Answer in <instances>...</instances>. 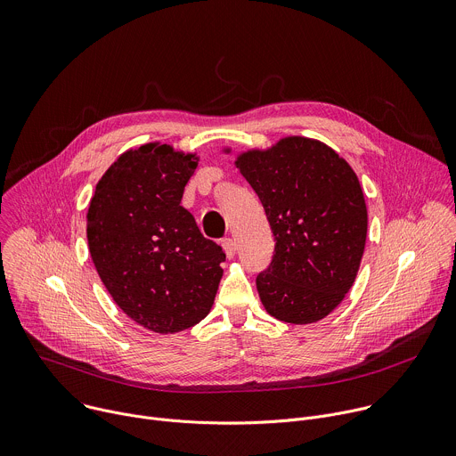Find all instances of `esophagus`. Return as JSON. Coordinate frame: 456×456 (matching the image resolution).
I'll list each match as a JSON object with an SVG mask.
<instances>
[{
  "mask_svg": "<svg viewBox=\"0 0 456 456\" xmlns=\"http://www.w3.org/2000/svg\"><path fill=\"white\" fill-rule=\"evenodd\" d=\"M221 246H223L226 256H228V258H233V255H235V242H233V239H230V237L223 239V240H221Z\"/></svg>",
  "mask_w": 456,
  "mask_h": 456,
  "instance_id": "obj_1",
  "label": "esophagus"
}]
</instances>
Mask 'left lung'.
I'll return each mask as SVG.
<instances>
[{"label": "left lung", "mask_w": 456, "mask_h": 456, "mask_svg": "<svg viewBox=\"0 0 456 456\" xmlns=\"http://www.w3.org/2000/svg\"><path fill=\"white\" fill-rule=\"evenodd\" d=\"M237 167L275 237V253L256 275L265 311L295 325L325 318L352 288L365 251L369 217L357 175L330 147L300 136L249 151Z\"/></svg>", "instance_id": "1"}]
</instances>
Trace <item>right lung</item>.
<instances>
[{
  "label": "right lung",
  "instance_id": "add662e5",
  "mask_svg": "<svg viewBox=\"0 0 456 456\" xmlns=\"http://www.w3.org/2000/svg\"><path fill=\"white\" fill-rule=\"evenodd\" d=\"M198 161L170 145L124 152L97 183L87 244L117 305L138 325L172 334L201 322L214 304L226 255L181 207Z\"/></svg>",
  "mask_w": 456,
  "mask_h": 456
}]
</instances>
